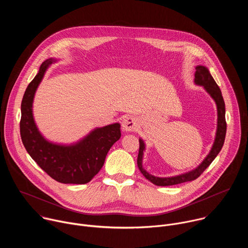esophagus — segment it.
<instances>
[{
  "label": "esophagus",
  "mask_w": 248,
  "mask_h": 248,
  "mask_svg": "<svg viewBox=\"0 0 248 248\" xmlns=\"http://www.w3.org/2000/svg\"><path fill=\"white\" fill-rule=\"evenodd\" d=\"M122 127L124 131H134L137 128L136 120L132 116L124 118L122 123Z\"/></svg>",
  "instance_id": "34e87169"
}]
</instances>
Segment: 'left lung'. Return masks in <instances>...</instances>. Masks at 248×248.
<instances>
[{
  "instance_id": "obj_1",
  "label": "left lung",
  "mask_w": 248,
  "mask_h": 248,
  "mask_svg": "<svg viewBox=\"0 0 248 248\" xmlns=\"http://www.w3.org/2000/svg\"><path fill=\"white\" fill-rule=\"evenodd\" d=\"M195 83L198 85L204 86V88L207 90V92L212 96L217 104L218 109V128L216 133V139L213 147H212L210 153L205 158V160L201 163L200 166H198L195 170L181 174L173 176V178H157L150 173H148L143 168H142V155L144 150V143L143 141L139 139V151H138V157H137V166L140 171L145 176L147 180H149L151 183H153L156 186H174L186 182H191L196 180L198 176L201 175V173L210 166V164L214 161V159L217 157V155L220 153L224 142L225 137L227 132V123H226V109H225V102L224 98L222 96L221 89L219 88L218 84L214 80L210 75L209 70L202 65H198L195 67Z\"/></svg>"
}]
</instances>
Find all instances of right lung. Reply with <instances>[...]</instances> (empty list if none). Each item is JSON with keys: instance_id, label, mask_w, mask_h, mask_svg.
I'll list each match as a JSON object with an SVG mask.
<instances>
[{"instance_id": "right-lung-1", "label": "right lung", "mask_w": 248, "mask_h": 248, "mask_svg": "<svg viewBox=\"0 0 248 248\" xmlns=\"http://www.w3.org/2000/svg\"><path fill=\"white\" fill-rule=\"evenodd\" d=\"M52 62L49 59L41 64L38 74L24 92L19 123L20 137L30 157L52 179L62 184L84 185L103 167L108 151L121 137V125L114 124L97 128L73 146L56 145L45 140L35 125L32 102L35 91Z\"/></svg>"}]
</instances>
